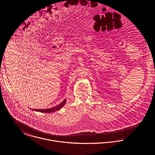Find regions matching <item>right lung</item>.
<instances>
[{"mask_svg":"<svg viewBox=\"0 0 155 155\" xmlns=\"http://www.w3.org/2000/svg\"><path fill=\"white\" fill-rule=\"evenodd\" d=\"M66 102V100H64L60 104H58L57 106H56L55 107H52V108L46 109H33V110L43 112V113H52V112H54V111H55L60 109L65 104Z\"/></svg>","mask_w":155,"mask_h":155,"instance_id":"right-lung-1","label":"right lung"}]
</instances>
